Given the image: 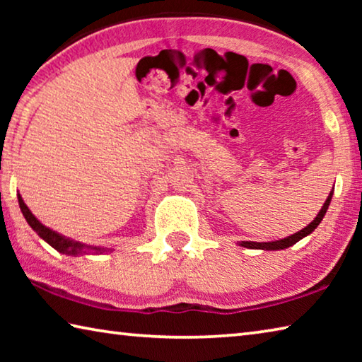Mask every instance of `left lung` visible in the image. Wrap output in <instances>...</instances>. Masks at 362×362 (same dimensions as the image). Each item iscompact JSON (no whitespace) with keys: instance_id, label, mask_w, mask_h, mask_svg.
Segmentation results:
<instances>
[{"instance_id":"obj_1","label":"left lung","mask_w":362,"mask_h":362,"mask_svg":"<svg viewBox=\"0 0 362 362\" xmlns=\"http://www.w3.org/2000/svg\"><path fill=\"white\" fill-rule=\"evenodd\" d=\"M332 194H334V192H330V193H329L327 199H326V203H324V206L321 207V211L317 212V216L315 217L313 222H311L308 226H305V228H303V230H300L298 233H293V235L284 238V240L272 241V243L241 241V243H240V246H243V247H247V249H262V250H279V249H287V247L293 246V244L298 243L300 240H302V238L308 236L310 233H313L316 226L321 223V220L324 218V216H326V212H327V207H329V204H330V199H332Z\"/></svg>"}]
</instances>
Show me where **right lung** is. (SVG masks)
<instances>
[{
    "label": "right lung",
    "mask_w": 362,
    "mask_h": 362,
    "mask_svg": "<svg viewBox=\"0 0 362 362\" xmlns=\"http://www.w3.org/2000/svg\"><path fill=\"white\" fill-rule=\"evenodd\" d=\"M17 199H19L21 211L23 214V217H25V220L28 222V225L32 226L36 233H38V236L41 238V240H45L49 246H52L54 249L59 250L60 254H65V255H79V254H86V252L102 254V252H107V250H110V252L113 250V249L99 247V246H88V244L73 241V240H70V238H65L60 235V233L47 228L46 225H42L40 220L33 216L32 211L28 209L25 203H23L21 194H17Z\"/></svg>",
    "instance_id": "obj_1"
}]
</instances>
